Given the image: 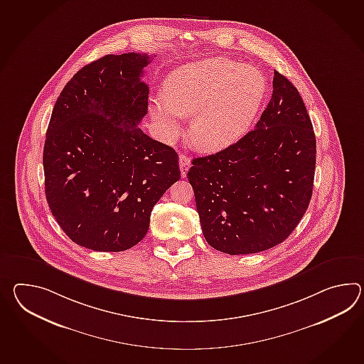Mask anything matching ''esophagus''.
Segmentation results:
<instances>
[{
  "mask_svg": "<svg viewBox=\"0 0 364 364\" xmlns=\"http://www.w3.org/2000/svg\"><path fill=\"white\" fill-rule=\"evenodd\" d=\"M178 163H180V171H181V176L186 178V172L191 167V158L186 155V154H181L180 158H178Z\"/></svg>",
  "mask_w": 364,
  "mask_h": 364,
  "instance_id": "obj_1",
  "label": "esophagus"
}]
</instances>
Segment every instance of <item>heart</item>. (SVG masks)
Wrapping results in <instances>:
<instances>
[{"mask_svg": "<svg viewBox=\"0 0 364 364\" xmlns=\"http://www.w3.org/2000/svg\"><path fill=\"white\" fill-rule=\"evenodd\" d=\"M265 94L267 80L257 68L210 57L172 70L164 81V95L150 100V113L167 139L178 137L184 116L193 114L192 144L215 153L250 129Z\"/></svg>", "mask_w": 364, "mask_h": 364, "instance_id": "1", "label": "heart"}]
</instances>
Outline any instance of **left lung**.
Segmentation results:
<instances>
[{"label":"left lung","instance_id":"obj_1","mask_svg":"<svg viewBox=\"0 0 364 364\" xmlns=\"http://www.w3.org/2000/svg\"><path fill=\"white\" fill-rule=\"evenodd\" d=\"M192 164L186 178L210 247L250 255L281 244L306 214L315 178V132L298 89L275 70L255 129Z\"/></svg>","mask_w":364,"mask_h":364}]
</instances>
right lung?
Masks as SVG:
<instances>
[{"label":"right lung","instance_id":"obj_1","mask_svg":"<svg viewBox=\"0 0 364 364\" xmlns=\"http://www.w3.org/2000/svg\"><path fill=\"white\" fill-rule=\"evenodd\" d=\"M146 53L107 55L83 66L53 107L43 166L46 197L72 242L99 252L145 237L154 205L180 178L178 153L138 124L147 113Z\"/></svg>","mask_w":364,"mask_h":364}]
</instances>
